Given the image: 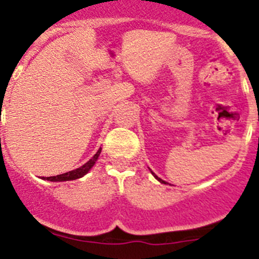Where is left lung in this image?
I'll return each instance as SVG.
<instances>
[{"instance_id":"obj_1","label":"left lung","mask_w":259,"mask_h":259,"mask_svg":"<svg viewBox=\"0 0 259 259\" xmlns=\"http://www.w3.org/2000/svg\"><path fill=\"white\" fill-rule=\"evenodd\" d=\"M151 173H153V172H151ZM153 175H154V173H153ZM154 177H155V179L158 180V181H160V182H162V184H167V182H165V181H163L162 179H159V177H158V176H155V175H154Z\"/></svg>"}]
</instances>
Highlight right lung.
Returning a JSON list of instances; mask_svg holds the SVG:
<instances>
[{
    "mask_svg": "<svg viewBox=\"0 0 259 259\" xmlns=\"http://www.w3.org/2000/svg\"><path fill=\"white\" fill-rule=\"evenodd\" d=\"M100 153H101V149H99V150H97V153L95 154L91 159H90L86 164H83L82 167L77 168V169L63 173V175H58V176L45 177V180H47V181H70V180L80 179V177L84 176V175H86V173L89 172L92 167H94V164L96 163V160H97V158H99V155H100Z\"/></svg>",
    "mask_w": 259,
    "mask_h": 259,
    "instance_id": "obj_1",
    "label": "right lung"
}]
</instances>
